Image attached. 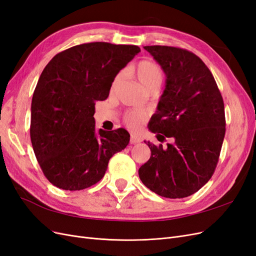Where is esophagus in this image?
Returning a JSON list of instances; mask_svg holds the SVG:
<instances>
[{
  "mask_svg": "<svg viewBox=\"0 0 256 256\" xmlns=\"http://www.w3.org/2000/svg\"><path fill=\"white\" fill-rule=\"evenodd\" d=\"M130 142L131 144H136V143H140L141 142V138L136 136V134H131V136H130Z\"/></svg>",
  "mask_w": 256,
  "mask_h": 256,
  "instance_id": "1",
  "label": "esophagus"
}]
</instances>
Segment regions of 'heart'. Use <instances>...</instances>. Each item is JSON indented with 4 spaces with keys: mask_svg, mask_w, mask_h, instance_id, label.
<instances>
[{
    "mask_svg": "<svg viewBox=\"0 0 256 256\" xmlns=\"http://www.w3.org/2000/svg\"><path fill=\"white\" fill-rule=\"evenodd\" d=\"M130 72L134 74L136 79L140 81L147 90H157L164 78V72L162 67L156 62L150 60H143L138 62L132 69H130ZM120 81V74H118L111 84V92L116 90ZM145 115L142 111L129 110L124 115V120L130 128H138L142 124Z\"/></svg>",
    "mask_w": 256,
    "mask_h": 256,
    "instance_id": "1",
    "label": "heart"
}]
</instances>
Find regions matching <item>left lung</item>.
Masks as SVG:
<instances>
[{
  "mask_svg": "<svg viewBox=\"0 0 256 256\" xmlns=\"http://www.w3.org/2000/svg\"><path fill=\"white\" fill-rule=\"evenodd\" d=\"M166 74V85L148 128L164 147L145 142L150 158L138 168L142 182L158 196L187 198L210 180L226 136L224 102L212 74L194 53L145 46ZM157 136V138H158Z\"/></svg>",
  "mask_w": 256,
  "mask_h": 256,
  "instance_id": "8db88e82",
  "label": "left lung"
}]
</instances>
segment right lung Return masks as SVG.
<instances>
[{
  "label": "right lung",
  "mask_w": 256,
  "mask_h": 256,
  "mask_svg": "<svg viewBox=\"0 0 256 256\" xmlns=\"http://www.w3.org/2000/svg\"><path fill=\"white\" fill-rule=\"evenodd\" d=\"M141 51L138 46L86 42L58 53L42 70L30 106V136L46 178L56 187L86 189L104 176L109 160L128 145L125 129H95V104Z\"/></svg>",
  "instance_id": "1"
}]
</instances>
